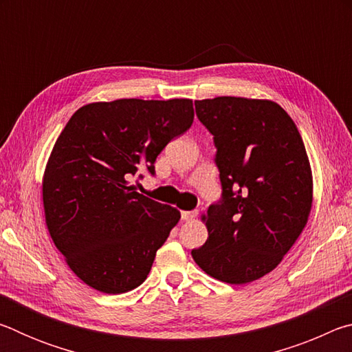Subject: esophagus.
I'll return each instance as SVG.
<instances>
[{
    "instance_id": "1",
    "label": "esophagus",
    "mask_w": 352,
    "mask_h": 352,
    "mask_svg": "<svg viewBox=\"0 0 352 352\" xmlns=\"http://www.w3.org/2000/svg\"><path fill=\"white\" fill-rule=\"evenodd\" d=\"M195 216H197V211H182V220H184V222L195 219Z\"/></svg>"
}]
</instances>
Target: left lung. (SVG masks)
Returning a JSON list of instances; mask_svg holds the SVG:
<instances>
[{
    "instance_id": "1",
    "label": "left lung",
    "mask_w": 352,
    "mask_h": 352,
    "mask_svg": "<svg viewBox=\"0 0 352 352\" xmlns=\"http://www.w3.org/2000/svg\"><path fill=\"white\" fill-rule=\"evenodd\" d=\"M216 146L222 199L208 208V241L190 254L228 284L270 273L301 234L312 208V170L295 122L276 102L195 100Z\"/></svg>"
}]
</instances>
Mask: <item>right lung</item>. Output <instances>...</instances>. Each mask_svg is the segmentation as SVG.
Segmentation results:
<instances>
[{
    "mask_svg": "<svg viewBox=\"0 0 352 352\" xmlns=\"http://www.w3.org/2000/svg\"><path fill=\"white\" fill-rule=\"evenodd\" d=\"M192 121L190 99H118L80 107L62 130L43 177L45 219L90 287L116 295L144 283L180 211L129 180L140 170L153 175L160 152Z\"/></svg>",
    "mask_w": 352,
    "mask_h": 352,
    "instance_id": "obj_1",
    "label": "right lung"
}]
</instances>
